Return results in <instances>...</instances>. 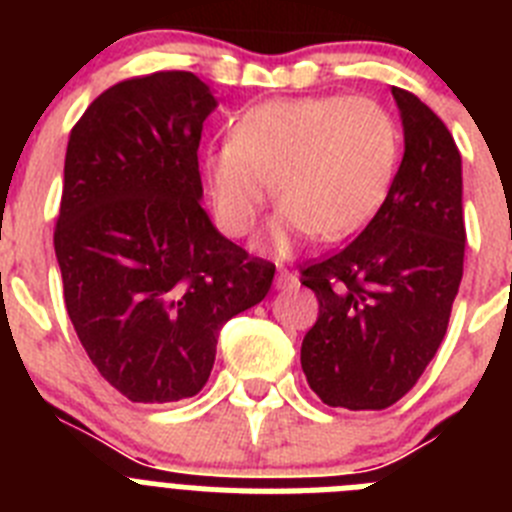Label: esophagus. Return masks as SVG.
I'll use <instances>...</instances> for the list:
<instances>
[{"instance_id": "34e87169", "label": "esophagus", "mask_w": 512, "mask_h": 512, "mask_svg": "<svg viewBox=\"0 0 512 512\" xmlns=\"http://www.w3.org/2000/svg\"><path fill=\"white\" fill-rule=\"evenodd\" d=\"M292 284H297V277L292 274V271L282 269L279 266V274H277V287H292Z\"/></svg>"}]
</instances>
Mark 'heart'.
I'll return each instance as SVG.
<instances>
[{
    "mask_svg": "<svg viewBox=\"0 0 512 512\" xmlns=\"http://www.w3.org/2000/svg\"><path fill=\"white\" fill-rule=\"evenodd\" d=\"M397 166L400 130L382 104L343 94L274 99L243 112L230 140L207 153V184L217 223L235 238L251 233L277 194L271 243L287 251L297 235L333 243L359 233L387 200Z\"/></svg>",
    "mask_w": 512,
    "mask_h": 512,
    "instance_id": "heart-1",
    "label": "heart"
}]
</instances>
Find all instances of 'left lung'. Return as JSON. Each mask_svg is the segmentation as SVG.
I'll return each mask as SVG.
<instances>
[{
	"label": "left lung",
	"instance_id": "left-lung-1",
	"mask_svg": "<svg viewBox=\"0 0 512 512\" xmlns=\"http://www.w3.org/2000/svg\"><path fill=\"white\" fill-rule=\"evenodd\" d=\"M405 130L395 184L359 238L300 269L318 297L300 361L310 390L346 410H384L436 356L464 274L461 156L441 117L392 87Z\"/></svg>",
	"mask_w": 512,
	"mask_h": 512
}]
</instances>
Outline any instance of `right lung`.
Segmentation results:
<instances>
[{
  "label": "right lung",
  "instance_id": "1",
  "mask_svg": "<svg viewBox=\"0 0 512 512\" xmlns=\"http://www.w3.org/2000/svg\"><path fill=\"white\" fill-rule=\"evenodd\" d=\"M217 107L192 71H156L99 94L71 130L56 259L81 346L130 402L205 387L220 328L259 305L277 266L217 233L197 148Z\"/></svg>",
  "mask_w": 512,
  "mask_h": 512
}]
</instances>
